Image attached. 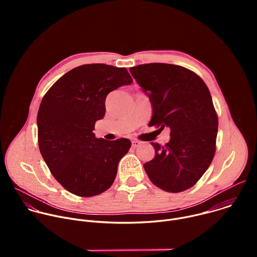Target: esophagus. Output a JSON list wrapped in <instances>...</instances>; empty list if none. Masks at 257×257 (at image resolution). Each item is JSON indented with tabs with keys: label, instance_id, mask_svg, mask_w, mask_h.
Returning <instances> with one entry per match:
<instances>
[{
	"label": "esophagus",
	"instance_id": "esophagus-1",
	"mask_svg": "<svg viewBox=\"0 0 257 257\" xmlns=\"http://www.w3.org/2000/svg\"><path fill=\"white\" fill-rule=\"evenodd\" d=\"M131 145H132V148H137V146H139L140 145V141H138V140H132L131 141Z\"/></svg>",
	"mask_w": 257,
	"mask_h": 257
}]
</instances>
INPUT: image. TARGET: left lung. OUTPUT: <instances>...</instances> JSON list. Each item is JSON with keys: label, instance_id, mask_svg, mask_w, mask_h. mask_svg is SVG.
Segmentation results:
<instances>
[{"label": "left lung", "instance_id": "left-lung-1", "mask_svg": "<svg viewBox=\"0 0 257 257\" xmlns=\"http://www.w3.org/2000/svg\"><path fill=\"white\" fill-rule=\"evenodd\" d=\"M151 99L152 126L171 129L164 146L152 142L155 158L144 164L159 188L177 193L192 187L215 153L217 116L210 92L194 72L177 65L151 63L129 69Z\"/></svg>", "mask_w": 257, "mask_h": 257}]
</instances>
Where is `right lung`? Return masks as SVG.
Returning <instances> with one entry per match:
<instances>
[{
    "label": "right lung",
    "instance_id": "add662e5",
    "mask_svg": "<svg viewBox=\"0 0 257 257\" xmlns=\"http://www.w3.org/2000/svg\"><path fill=\"white\" fill-rule=\"evenodd\" d=\"M125 68L87 64L67 72L45 94L38 113L41 154L51 173L72 194L98 195L112 186L131 142L96 138L106 95L132 83Z\"/></svg>",
    "mask_w": 257,
    "mask_h": 257
}]
</instances>
